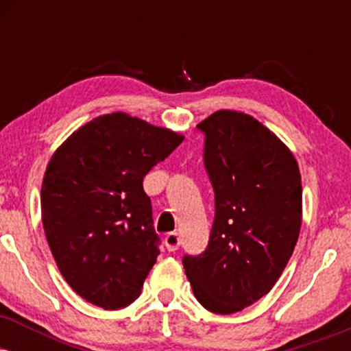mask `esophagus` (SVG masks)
<instances>
[{"instance_id":"34e87169","label":"esophagus","mask_w":351,"mask_h":351,"mask_svg":"<svg viewBox=\"0 0 351 351\" xmlns=\"http://www.w3.org/2000/svg\"><path fill=\"white\" fill-rule=\"evenodd\" d=\"M181 244V237L178 232H168L167 236H165V245H167V249L170 252H175L176 249L180 247Z\"/></svg>"}]
</instances>
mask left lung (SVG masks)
I'll use <instances>...</instances> for the list:
<instances>
[{
	"instance_id": "obj_1",
	"label": "left lung",
	"mask_w": 351,
	"mask_h": 351,
	"mask_svg": "<svg viewBox=\"0 0 351 351\" xmlns=\"http://www.w3.org/2000/svg\"><path fill=\"white\" fill-rule=\"evenodd\" d=\"M215 189L206 251L183 267L209 312L236 313L274 287L291 259L302 224V183L292 152L243 112L217 110L196 125Z\"/></svg>"
}]
</instances>
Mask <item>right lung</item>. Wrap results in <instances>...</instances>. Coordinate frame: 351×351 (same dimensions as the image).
I'll return each instance as SVG.
<instances>
[{
    "label": "right lung",
    "instance_id": "right-lung-1",
    "mask_svg": "<svg viewBox=\"0 0 351 351\" xmlns=\"http://www.w3.org/2000/svg\"><path fill=\"white\" fill-rule=\"evenodd\" d=\"M184 136L123 112L75 130L44 173V232L72 291L106 310L127 307L160 254L143 178Z\"/></svg>",
    "mask_w": 351,
    "mask_h": 351
}]
</instances>
